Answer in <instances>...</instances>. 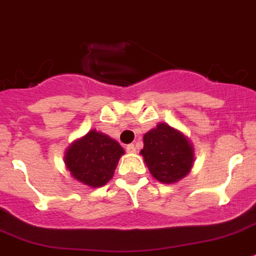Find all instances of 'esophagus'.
I'll use <instances>...</instances> for the list:
<instances>
[{"label":"esophagus","instance_id":"1","mask_svg":"<svg viewBox=\"0 0 256 256\" xmlns=\"http://www.w3.org/2000/svg\"><path fill=\"white\" fill-rule=\"evenodd\" d=\"M126 152H128V153H136V148H135V145L134 144H128V146H126Z\"/></svg>","mask_w":256,"mask_h":256}]
</instances>
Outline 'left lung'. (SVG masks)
<instances>
[{"mask_svg": "<svg viewBox=\"0 0 256 256\" xmlns=\"http://www.w3.org/2000/svg\"><path fill=\"white\" fill-rule=\"evenodd\" d=\"M140 154L152 176L162 184H176L194 164V145L182 131L160 122L144 134Z\"/></svg>", "mask_w": 256, "mask_h": 256, "instance_id": "8db88e82", "label": "left lung"}]
</instances>
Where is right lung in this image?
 Segmentation results:
<instances>
[{"label":"right lung","mask_w":256,"mask_h":256,"mask_svg":"<svg viewBox=\"0 0 256 256\" xmlns=\"http://www.w3.org/2000/svg\"><path fill=\"white\" fill-rule=\"evenodd\" d=\"M125 150L118 142L96 128L74 140L65 152V164L74 178L89 186L100 188L114 177Z\"/></svg>","instance_id":"obj_1"}]
</instances>
